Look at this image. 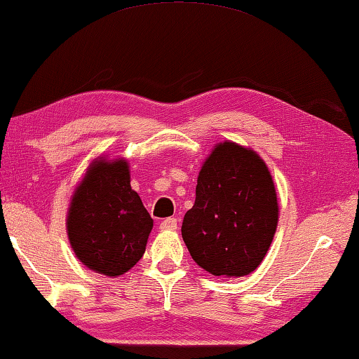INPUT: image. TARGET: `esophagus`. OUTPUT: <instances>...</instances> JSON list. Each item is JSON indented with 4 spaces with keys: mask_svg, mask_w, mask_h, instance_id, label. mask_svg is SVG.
Returning <instances> with one entry per match:
<instances>
[{
    "mask_svg": "<svg viewBox=\"0 0 359 359\" xmlns=\"http://www.w3.org/2000/svg\"><path fill=\"white\" fill-rule=\"evenodd\" d=\"M160 229L161 230H176L178 229V220H176L175 217H168V219L161 220Z\"/></svg>",
    "mask_w": 359,
    "mask_h": 359,
    "instance_id": "34e87169",
    "label": "esophagus"
}]
</instances>
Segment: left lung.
Returning <instances> with one entry per match:
<instances>
[{
  "instance_id": "8db88e82",
  "label": "left lung",
  "mask_w": 359,
  "mask_h": 359,
  "mask_svg": "<svg viewBox=\"0 0 359 359\" xmlns=\"http://www.w3.org/2000/svg\"><path fill=\"white\" fill-rule=\"evenodd\" d=\"M278 196L257 151L233 142L215 145L198 176L194 205L181 235L191 257L214 276L255 271L278 227Z\"/></svg>"
}]
</instances>
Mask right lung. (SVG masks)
Listing matches in <instances>:
<instances>
[{"instance_id":"obj_1","label":"right lung","mask_w":359,"mask_h":359,"mask_svg":"<svg viewBox=\"0 0 359 359\" xmlns=\"http://www.w3.org/2000/svg\"><path fill=\"white\" fill-rule=\"evenodd\" d=\"M154 219L130 188L126 160L97 158L76 186L68 208V240L93 271L121 276L144 257Z\"/></svg>"}]
</instances>
